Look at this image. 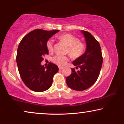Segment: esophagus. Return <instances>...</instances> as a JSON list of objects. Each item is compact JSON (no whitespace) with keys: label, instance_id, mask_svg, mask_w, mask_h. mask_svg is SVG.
Wrapping results in <instances>:
<instances>
[{"label":"esophagus","instance_id":"obj_1","mask_svg":"<svg viewBox=\"0 0 124 124\" xmlns=\"http://www.w3.org/2000/svg\"><path fill=\"white\" fill-rule=\"evenodd\" d=\"M62 68H63V67H60H60H59V69H60V70H61V69H62Z\"/></svg>","mask_w":124,"mask_h":124}]
</instances>
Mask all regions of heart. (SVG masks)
<instances>
[{
    "label": "heart",
    "mask_w": 124,
    "mask_h": 124,
    "mask_svg": "<svg viewBox=\"0 0 124 124\" xmlns=\"http://www.w3.org/2000/svg\"><path fill=\"white\" fill-rule=\"evenodd\" d=\"M59 39L68 46L67 52L71 57L73 58H78L84 53L85 49V45L82 42H79V39L73 35L70 34H63L59 37ZM47 47L50 51L53 50L54 43L52 40L47 41ZM68 59V57L66 56L57 55L52 58V61L54 63L59 66H64L67 64Z\"/></svg>",
    "instance_id": "1"
}]
</instances>
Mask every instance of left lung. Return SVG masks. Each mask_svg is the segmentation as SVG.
Returning <instances> with one entry per match:
<instances>
[{
	"instance_id": "1",
	"label": "left lung",
	"mask_w": 124,
	"mask_h": 124,
	"mask_svg": "<svg viewBox=\"0 0 124 124\" xmlns=\"http://www.w3.org/2000/svg\"><path fill=\"white\" fill-rule=\"evenodd\" d=\"M86 43V51L73 62L76 70L72 68V74L66 78L67 85L70 89L83 91L89 89L97 80L103 63L101 50L99 42L89 32L81 30Z\"/></svg>"
}]
</instances>
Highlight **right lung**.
Here are the masks:
<instances>
[{
	"mask_svg": "<svg viewBox=\"0 0 124 124\" xmlns=\"http://www.w3.org/2000/svg\"><path fill=\"white\" fill-rule=\"evenodd\" d=\"M59 31L34 30L27 34L18 45L16 62L20 77L25 85L35 92L48 90L59 70L58 67L52 62L46 67L41 65L43 56L48 54L47 41Z\"/></svg>",
	"mask_w": 124,
	"mask_h": 124,
	"instance_id": "right-lung-1",
	"label": "right lung"
}]
</instances>
